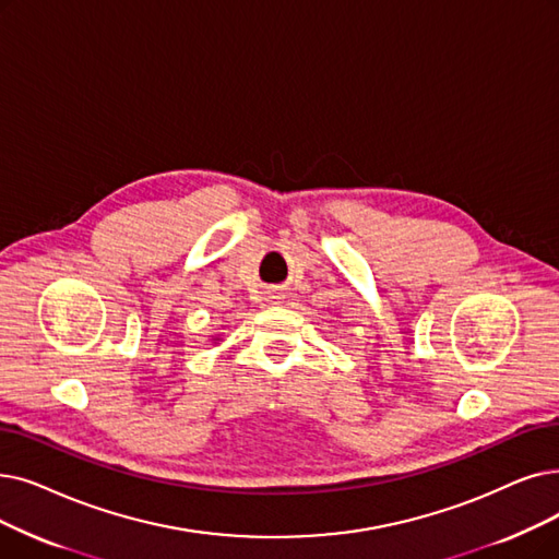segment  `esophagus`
Returning <instances> with one entry per match:
<instances>
[{
  "label": "esophagus",
  "instance_id": "obj_1",
  "mask_svg": "<svg viewBox=\"0 0 559 559\" xmlns=\"http://www.w3.org/2000/svg\"><path fill=\"white\" fill-rule=\"evenodd\" d=\"M266 299H270V301H274V304H278V299H281V297H276V295H272V297H266Z\"/></svg>",
  "mask_w": 559,
  "mask_h": 559
}]
</instances>
